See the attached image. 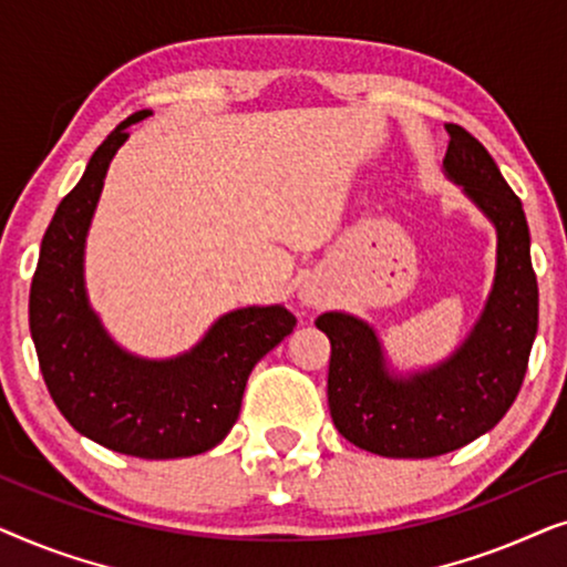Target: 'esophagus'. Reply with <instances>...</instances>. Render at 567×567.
I'll return each mask as SVG.
<instances>
[{
	"label": "esophagus",
	"instance_id": "1",
	"mask_svg": "<svg viewBox=\"0 0 567 567\" xmlns=\"http://www.w3.org/2000/svg\"><path fill=\"white\" fill-rule=\"evenodd\" d=\"M299 299H301V305H307V307H320L324 301V293L317 289V286L305 284L299 291Z\"/></svg>",
	"mask_w": 567,
	"mask_h": 567
}]
</instances>
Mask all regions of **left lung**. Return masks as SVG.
<instances>
[{
  "mask_svg": "<svg viewBox=\"0 0 567 567\" xmlns=\"http://www.w3.org/2000/svg\"><path fill=\"white\" fill-rule=\"evenodd\" d=\"M444 169L498 231L493 291L467 340L439 367L390 374L377 332L359 317L324 312L328 402L340 436L379 456L429 460L483 436L522 390L539 322L529 224L522 200L470 131L446 123Z\"/></svg>",
  "mask_w": 567,
  "mask_h": 567,
  "instance_id": "left-lung-1",
  "label": "left lung"
}]
</instances>
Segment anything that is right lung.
Listing matches in <instances>:
<instances>
[{
	"mask_svg": "<svg viewBox=\"0 0 567 567\" xmlns=\"http://www.w3.org/2000/svg\"><path fill=\"white\" fill-rule=\"evenodd\" d=\"M146 115L115 126L53 214L30 286V336L53 402L82 436L142 460H177L224 441L255 363L297 328V317L281 305L235 309L167 361L138 359L113 343L84 291V239L107 165L131 123Z\"/></svg>",
	"mask_w": 567,
	"mask_h": 567,
	"instance_id": "obj_1",
	"label": "right lung"
}]
</instances>
